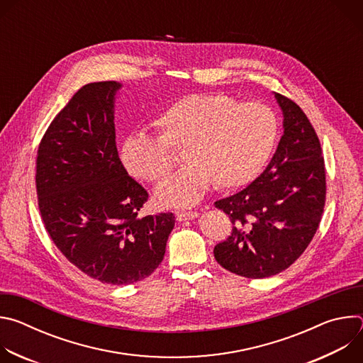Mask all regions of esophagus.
<instances>
[{"mask_svg":"<svg viewBox=\"0 0 363 363\" xmlns=\"http://www.w3.org/2000/svg\"><path fill=\"white\" fill-rule=\"evenodd\" d=\"M198 217L196 211H178L177 213V220L178 221H186V220H194Z\"/></svg>","mask_w":363,"mask_h":363,"instance_id":"34e87169","label":"esophagus"}]
</instances>
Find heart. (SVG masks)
<instances>
[{
    "instance_id": "1",
    "label": "heart",
    "mask_w": 363,
    "mask_h": 363,
    "mask_svg": "<svg viewBox=\"0 0 363 363\" xmlns=\"http://www.w3.org/2000/svg\"><path fill=\"white\" fill-rule=\"evenodd\" d=\"M160 138L129 135L121 146L125 171L147 182H162L175 165L172 149L188 162L157 189L164 206L196 203L211 181L234 189L251 182L267 164L279 135L273 109L262 101L240 103L227 94H189L157 121Z\"/></svg>"
}]
</instances>
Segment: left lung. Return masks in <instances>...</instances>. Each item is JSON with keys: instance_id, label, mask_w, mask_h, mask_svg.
<instances>
[{"instance_id": "1", "label": "left lung", "mask_w": 363, "mask_h": 363, "mask_svg": "<svg viewBox=\"0 0 363 363\" xmlns=\"http://www.w3.org/2000/svg\"><path fill=\"white\" fill-rule=\"evenodd\" d=\"M283 136L263 174L245 189L216 202L233 223L216 245L225 270L264 279L290 267L319 228L326 201V172L319 138L304 112L280 93Z\"/></svg>"}]
</instances>
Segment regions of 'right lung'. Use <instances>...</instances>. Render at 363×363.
Masks as SVG:
<instances>
[{"instance_id": "obj_1", "label": "right lung", "mask_w": 363, "mask_h": 363, "mask_svg": "<svg viewBox=\"0 0 363 363\" xmlns=\"http://www.w3.org/2000/svg\"><path fill=\"white\" fill-rule=\"evenodd\" d=\"M118 82L83 86L45 130L37 152L38 208L48 235L89 277L128 286L165 255L172 213L138 217L146 189L122 167L115 132Z\"/></svg>"}]
</instances>
